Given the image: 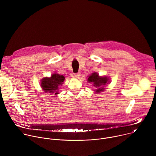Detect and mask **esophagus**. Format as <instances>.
Masks as SVG:
<instances>
[{
	"mask_svg": "<svg viewBox=\"0 0 156 156\" xmlns=\"http://www.w3.org/2000/svg\"><path fill=\"white\" fill-rule=\"evenodd\" d=\"M81 76V73L80 72L77 73H75V76L76 78H80V76Z\"/></svg>",
	"mask_w": 156,
	"mask_h": 156,
	"instance_id": "esophagus-1",
	"label": "esophagus"
}]
</instances>
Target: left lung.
Returning <instances> with one entry per match:
<instances>
[{
	"label": "left lung",
	"mask_w": 156,
	"mask_h": 156,
	"mask_svg": "<svg viewBox=\"0 0 156 156\" xmlns=\"http://www.w3.org/2000/svg\"><path fill=\"white\" fill-rule=\"evenodd\" d=\"M88 81L90 83H93V85L96 87V92L100 93L101 91H103L104 90L103 85H105L108 81L107 78L106 77H101L98 74L94 73L88 78Z\"/></svg>",
	"instance_id": "obj_1"
}]
</instances>
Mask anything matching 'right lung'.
<instances>
[{"label":"right lung","instance_id":"right-lung-1","mask_svg":"<svg viewBox=\"0 0 156 156\" xmlns=\"http://www.w3.org/2000/svg\"><path fill=\"white\" fill-rule=\"evenodd\" d=\"M65 77L59 74H53L50 78H43L41 81V87L44 92L57 94L59 86H62Z\"/></svg>","mask_w":156,"mask_h":156}]
</instances>
